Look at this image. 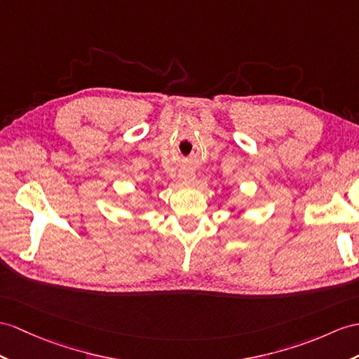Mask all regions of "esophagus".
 Masks as SVG:
<instances>
[{
  "label": "esophagus",
  "instance_id": "1",
  "mask_svg": "<svg viewBox=\"0 0 359 359\" xmlns=\"http://www.w3.org/2000/svg\"><path fill=\"white\" fill-rule=\"evenodd\" d=\"M180 177H181V180H184L186 182H191L195 180V173H194V170H190V169H182L180 172Z\"/></svg>",
  "mask_w": 359,
  "mask_h": 359
}]
</instances>
